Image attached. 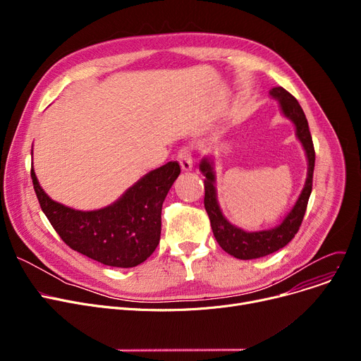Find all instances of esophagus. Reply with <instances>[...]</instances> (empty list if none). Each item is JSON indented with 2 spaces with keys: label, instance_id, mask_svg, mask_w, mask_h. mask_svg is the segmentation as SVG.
<instances>
[{
  "label": "esophagus",
  "instance_id": "1",
  "mask_svg": "<svg viewBox=\"0 0 361 361\" xmlns=\"http://www.w3.org/2000/svg\"><path fill=\"white\" fill-rule=\"evenodd\" d=\"M177 159H178V162H180L181 169H183V171H185V173H187V171H192V169H193V159H192V154H190V150H188L187 147L180 149Z\"/></svg>",
  "mask_w": 361,
  "mask_h": 361
}]
</instances>
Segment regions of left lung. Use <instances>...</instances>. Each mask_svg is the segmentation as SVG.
I'll return each instance as SVG.
<instances>
[{
  "label": "left lung",
  "instance_id": "obj_1",
  "mask_svg": "<svg viewBox=\"0 0 361 361\" xmlns=\"http://www.w3.org/2000/svg\"><path fill=\"white\" fill-rule=\"evenodd\" d=\"M269 94L278 101L282 116L287 117L294 124L295 136L300 140L302 149H305L306 158H307V178L305 183V187H302V190L297 202L291 207V211L287 214L286 218L282 219L279 225L274 226L271 230L250 231V233L233 225L224 216L218 203L214 158L204 157L199 164V169L206 177L204 178V209L207 215H209L214 235L218 244L222 247V250L241 260L263 257L278 252L282 247H286V245L294 238V235L300 228L301 221L306 214L310 193H312L313 169H314V147H313V140H312L309 123L305 116V111L301 109L298 101L293 97V94L281 86L272 87L269 90Z\"/></svg>",
  "mask_w": 361,
  "mask_h": 361
}]
</instances>
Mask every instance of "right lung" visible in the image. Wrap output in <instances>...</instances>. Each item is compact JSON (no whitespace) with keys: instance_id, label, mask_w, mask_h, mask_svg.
<instances>
[{"instance_id":"add662e5","label":"right lung","mask_w":361,"mask_h":361,"mask_svg":"<svg viewBox=\"0 0 361 361\" xmlns=\"http://www.w3.org/2000/svg\"><path fill=\"white\" fill-rule=\"evenodd\" d=\"M180 171L176 161L152 169L116 202L94 211L73 209L52 200L33 166L30 177L45 216L68 247L106 267L135 268L158 247L162 203Z\"/></svg>"}]
</instances>
